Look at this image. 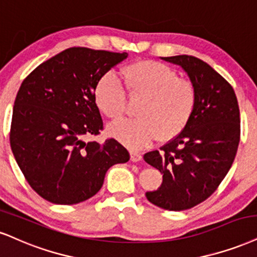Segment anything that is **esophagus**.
<instances>
[{
    "mask_svg": "<svg viewBox=\"0 0 257 257\" xmlns=\"http://www.w3.org/2000/svg\"><path fill=\"white\" fill-rule=\"evenodd\" d=\"M130 156H131V161L132 162H138V161L142 160V154L138 153V151H130Z\"/></svg>",
    "mask_w": 257,
    "mask_h": 257,
    "instance_id": "esophagus-1",
    "label": "esophagus"
}]
</instances>
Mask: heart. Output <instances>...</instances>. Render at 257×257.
Masks as SVG:
<instances>
[{
    "mask_svg": "<svg viewBox=\"0 0 257 257\" xmlns=\"http://www.w3.org/2000/svg\"><path fill=\"white\" fill-rule=\"evenodd\" d=\"M126 90L131 97H142L138 118L121 120L108 127L109 134L132 149L143 148L158 137L161 142L175 138L188 125L196 104L192 81L177 76L174 69L155 61H141L121 70ZM95 103L107 118L118 120L126 107L121 82L112 72L97 81Z\"/></svg>",
    "mask_w": 257,
    "mask_h": 257,
    "instance_id": "b5f03b06",
    "label": "heart"
}]
</instances>
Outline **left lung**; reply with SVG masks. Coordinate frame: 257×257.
<instances>
[{
    "mask_svg": "<svg viewBox=\"0 0 257 257\" xmlns=\"http://www.w3.org/2000/svg\"><path fill=\"white\" fill-rule=\"evenodd\" d=\"M180 65L196 89L188 125L145 162L163 174L157 191L147 192L151 204L169 211L194 207L212 195L235 160L240 137L238 102L233 88L212 66L193 56L162 57Z\"/></svg>",
    "mask_w": 257,
    "mask_h": 257,
    "instance_id": "8db88e82",
    "label": "left lung"
}]
</instances>
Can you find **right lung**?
<instances>
[{"label":"right lung","mask_w":257,"mask_h":257,"mask_svg":"<svg viewBox=\"0 0 257 257\" xmlns=\"http://www.w3.org/2000/svg\"><path fill=\"white\" fill-rule=\"evenodd\" d=\"M127 53L70 47L37 66L13 108L11 148L32 188L45 200L78 204L96 194L110 167L130 154L115 139L85 142L103 128L97 81Z\"/></svg>","instance_id":"obj_1"}]
</instances>
